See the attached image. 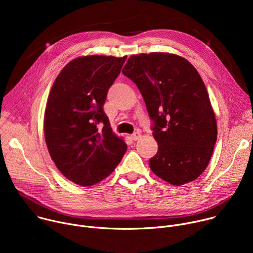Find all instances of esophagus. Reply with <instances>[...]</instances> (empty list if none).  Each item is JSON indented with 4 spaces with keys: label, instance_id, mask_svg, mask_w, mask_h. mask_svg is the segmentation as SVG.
Returning a JSON list of instances; mask_svg holds the SVG:
<instances>
[{
    "label": "esophagus",
    "instance_id": "34e87169",
    "mask_svg": "<svg viewBox=\"0 0 253 253\" xmlns=\"http://www.w3.org/2000/svg\"><path fill=\"white\" fill-rule=\"evenodd\" d=\"M131 138H132V140L137 141L138 139H140V138H141V134H140L139 132H135V133H133V134L131 135Z\"/></svg>",
    "mask_w": 253,
    "mask_h": 253
}]
</instances>
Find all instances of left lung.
Listing matches in <instances>:
<instances>
[{"label": "left lung", "mask_w": 253, "mask_h": 253, "mask_svg": "<svg viewBox=\"0 0 253 253\" xmlns=\"http://www.w3.org/2000/svg\"><path fill=\"white\" fill-rule=\"evenodd\" d=\"M122 73L138 87L153 122L158 152L149 160L155 175L180 186L207 167L217 125L205 85L184 58L169 53L131 56Z\"/></svg>", "instance_id": "left-lung-1"}]
</instances>
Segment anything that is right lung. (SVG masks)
<instances>
[{"mask_svg": "<svg viewBox=\"0 0 253 253\" xmlns=\"http://www.w3.org/2000/svg\"><path fill=\"white\" fill-rule=\"evenodd\" d=\"M126 58H76L62 69L52 86L44 117L47 147L61 173L81 186L109 176L127 150L103 110Z\"/></svg>", "mask_w": 253, "mask_h": 253, "instance_id": "right-lung-1", "label": "right lung"}]
</instances>
